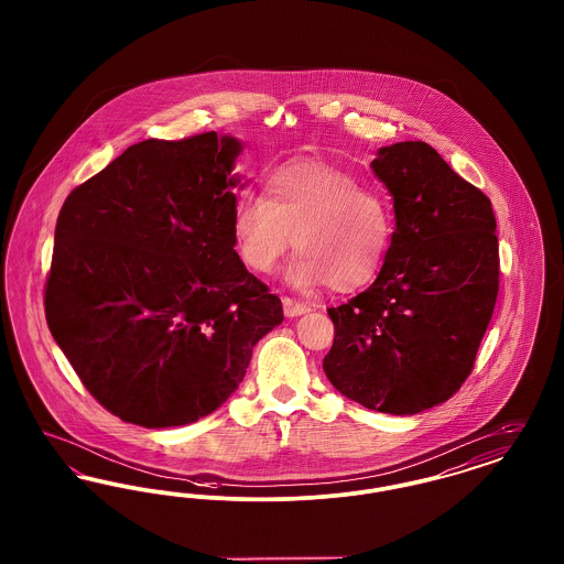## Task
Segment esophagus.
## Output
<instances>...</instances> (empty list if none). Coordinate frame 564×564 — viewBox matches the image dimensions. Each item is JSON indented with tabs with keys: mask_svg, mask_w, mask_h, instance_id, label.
<instances>
[{
	"mask_svg": "<svg viewBox=\"0 0 564 564\" xmlns=\"http://www.w3.org/2000/svg\"><path fill=\"white\" fill-rule=\"evenodd\" d=\"M308 311H311L308 304L295 302L292 297H283V313H285V317H297V315H304Z\"/></svg>",
	"mask_w": 564,
	"mask_h": 564,
	"instance_id": "34e87169",
	"label": "esophagus"
}]
</instances>
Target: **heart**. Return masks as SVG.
I'll return each mask as SVG.
<instances>
[{"label": "heart", "instance_id": "heart-1", "mask_svg": "<svg viewBox=\"0 0 564 564\" xmlns=\"http://www.w3.org/2000/svg\"><path fill=\"white\" fill-rule=\"evenodd\" d=\"M395 239L391 200L329 162L295 161L270 173L264 196H241L232 209V241L242 264L269 274L295 245L288 269L295 290L370 285Z\"/></svg>", "mask_w": 564, "mask_h": 564}]
</instances>
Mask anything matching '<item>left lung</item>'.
Returning <instances> with one entry per match:
<instances>
[{
	"label": "left lung",
	"mask_w": 564,
	"mask_h": 564,
	"mask_svg": "<svg viewBox=\"0 0 564 564\" xmlns=\"http://www.w3.org/2000/svg\"><path fill=\"white\" fill-rule=\"evenodd\" d=\"M376 177L393 196L395 239L375 283L327 308L329 382L384 414H416L471 375L499 294L490 198L425 141L380 148Z\"/></svg>",
	"instance_id": "left-lung-1"
}]
</instances>
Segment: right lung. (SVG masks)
Segmentation results:
<instances>
[{
	"instance_id": "add662e5",
	"label": "right lung",
	"mask_w": 564,
	"mask_h": 564,
	"mask_svg": "<svg viewBox=\"0 0 564 564\" xmlns=\"http://www.w3.org/2000/svg\"><path fill=\"white\" fill-rule=\"evenodd\" d=\"M239 139H145L72 189L44 311L88 393L148 430L212 414L283 322L235 251Z\"/></svg>"
}]
</instances>
